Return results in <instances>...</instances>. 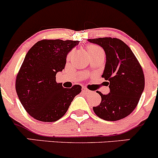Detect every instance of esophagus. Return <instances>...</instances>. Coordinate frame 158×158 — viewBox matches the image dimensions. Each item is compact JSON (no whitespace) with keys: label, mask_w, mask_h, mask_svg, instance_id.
Masks as SVG:
<instances>
[{"label":"esophagus","mask_w":158,"mask_h":158,"mask_svg":"<svg viewBox=\"0 0 158 158\" xmlns=\"http://www.w3.org/2000/svg\"><path fill=\"white\" fill-rule=\"evenodd\" d=\"M82 92L85 94H89L91 92V91L89 90V89H87L86 88H85V87H83L82 89Z\"/></svg>","instance_id":"34e87169"}]
</instances>
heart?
<instances>
[{
	"label": "heart",
	"instance_id": "heart-1",
	"mask_svg": "<svg viewBox=\"0 0 158 158\" xmlns=\"http://www.w3.org/2000/svg\"><path fill=\"white\" fill-rule=\"evenodd\" d=\"M87 52H88L89 56L91 55V54H95V53H103V50L100 48L99 47L96 45H89L88 47H87ZM73 52H71L68 55L67 58L68 60H69L71 58V56H73Z\"/></svg>",
	"mask_w": 158,
	"mask_h": 158
}]
</instances>
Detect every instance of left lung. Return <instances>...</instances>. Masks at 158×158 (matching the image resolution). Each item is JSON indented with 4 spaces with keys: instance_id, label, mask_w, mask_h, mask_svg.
Here are the masks:
<instances>
[{
    "instance_id": "1",
    "label": "left lung",
    "mask_w": 158,
    "mask_h": 158,
    "mask_svg": "<svg viewBox=\"0 0 158 158\" xmlns=\"http://www.w3.org/2000/svg\"><path fill=\"white\" fill-rule=\"evenodd\" d=\"M89 42L102 47L106 62L102 77L110 92H101V103L93 111L106 121H118L129 115L136 108L144 89L142 68L135 54L121 40L104 37L88 39Z\"/></svg>"
}]
</instances>
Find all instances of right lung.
<instances>
[{
	"label": "right lung",
	"mask_w": 158,
	"mask_h": 158,
	"mask_svg": "<svg viewBox=\"0 0 158 158\" xmlns=\"http://www.w3.org/2000/svg\"><path fill=\"white\" fill-rule=\"evenodd\" d=\"M79 41L43 40L26 54L16 79V91L25 110L38 121L56 122L69 109L82 86L63 88L56 75L62 72L68 53Z\"/></svg>",
	"instance_id": "add662e5"
}]
</instances>
